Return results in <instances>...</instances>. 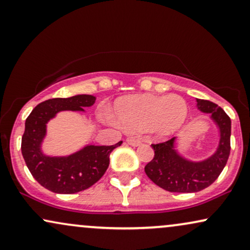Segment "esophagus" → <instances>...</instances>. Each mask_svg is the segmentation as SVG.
Returning a JSON list of instances; mask_svg holds the SVG:
<instances>
[{
	"label": "esophagus",
	"mask_w": 250,
	"mask_h": 250,
	"mask_svg": "<svg viewBox=\"0 0 250 250\" xmlns=\"http://www.w3.org/2000/svg\"><path fill=\"white\" fill-rule=\"evenodd\" d=\"M126 141H127L128 145H131V146H133V147L139 146V145L141 144V140L138 139V138H135V137H128Z\"/></svg>",
	"instance_id": "1"
}]
</instances>
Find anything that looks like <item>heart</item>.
Returning a JSON list of instances; mask_svg holds the SVG:
<instances>
[{
  "label": "heart",
  "instance_id": "b5f03b06",
  "mask_svg": "<svg viewBox=\"0 0 250 250\" xmlns=\"http://www.w3.org/2000/svg\"><path fill=\"white\" fill-rule=\"evenodd\" d=\"M117 118L111 120L127 131L148 130L156 137L167 138L183 127L189 113L186 100L180 95H133L120 100L116 106Z\"/></svg>",
  "mask_w": 250,
  "mask_h": 250
}]
</instances>
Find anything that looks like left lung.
<instances>
[{"label": "left lung", "instance_id": "left-lung-1", "mask_svg": "<svg viewBox=\"0 0 250 250\" xmlns=\"http://www.w3.org/2000/svg\"><path fill=\"white\" fill-rule=\"evenodd\" d=\"M197 109L210 115L217 126L219 141L208 158L193 161L177 149V137L162 144L152 145L154 158L145 172L156 186L170 192H198L210 187L226 166L230 150V118L210 101L197 98Z\"/></svg>", "mask_w": 250, "mask_h": 250}]
</instances>
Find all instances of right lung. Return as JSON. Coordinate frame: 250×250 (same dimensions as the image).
<instances>
[{"label": "right lung", "instance_id": "obj_1", "mask_svg": "<svg viewBox=\"0 0 250 250\" xmlns=\"http://www.w3.org/2000/svg\"><path fill=\"white\" fill-rule=\"evenodd\" d=\"M92 95H75L68 98H52L37 105L25 120L21 137V154L35 180L55 193H76L94 186L106 171L110 154L122 145L112 146L85 145L68 155H48L42 150L47 135V123L61 111L85 112L84 107L94 105Z\"/></svg>", "mask_w": 250, "mask_h": 250}]
</instances>
